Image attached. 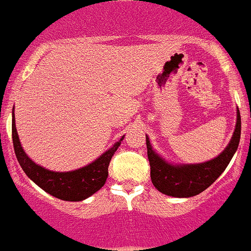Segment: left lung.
<instances>
[{
	"instance_id": "left-lung-1",
	"label": "left lung",
	"mask_w": 251,
	"mask_h": 251,
	"mask_svg": "<svg viewBox=\"0 0 251 251\" xmlns=\"http://www.w3.org/2000/svg\"><path fill=\"white\" fill-rule=\"evenodd\" d=\"M241 119L236 109L235 130L226 148L218 156L199 164H173L153 150L146 135L151 181L160 193L174 198H191L206 190L221 174L236 152L240 141Z\"/></svg>"
}]
</instances>
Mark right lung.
<instances>
[{"label": "right lung", "mask_w": 251, "mask_h": 251, "mask_svg": "<svg viewBox=\"0 0 251 251\" xmlns=\"http://www.w3.org/2000/svg\"><path fill=\"white\" fill-rule=\"evenodd\" d=\"M124 137L125 135L95 161L90 162L83 168L72 171H62V173L52 171L36 164L25 152L20 142L17 130H16L15 112H12L13 148H15L16 157L19 160L22 170L36 185L41 187L42 190L65 201H82L100 190L109 176L110 161L119 146L121 145Z\"/></svg>", "instance_id": "1"}]
</instances>
